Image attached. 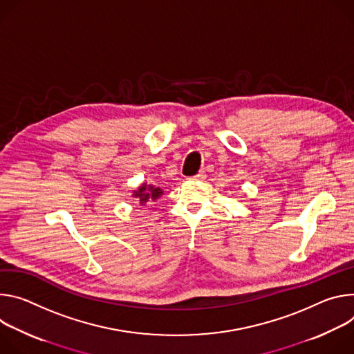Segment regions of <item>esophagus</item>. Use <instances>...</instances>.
<instances>
[{"label":"esophagus","mask_w":354,"mask_h":354,"mask_svg":"<svg viewBox=\"0 0 354 354\" xmlns=\"http://www.w3.org/2000/svg\"><path fill=\"white\" fill-rule=\"evenodd\" d=\"M205 177H207V174H205L204 171H200L198 174L192 176L189 180H194V181H203V180H205Z\"/></svg>","instance_id":"34e87169"}]
</instances>
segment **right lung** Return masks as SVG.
I'll use <instances>...</instances> for the list:
<instances>
[{
  "mask_svg": "<svg viewBox=\"0 0 354 354\" xmlns=\"http://www.w3.org/2000/svg\"><path fill=\"white\" fill-rule=\"evenodd\" d=\"M163 194V189L160 187H156L147 183H142L133 192H132V197L138 200V203L140 205H146L151 201H156L157 198H160Z\"/></svg>",
  "mask_w": 354,
  "mask_h": 354,
  "instance_id": "1",
  "label": "right lung"
}]
</instances>
